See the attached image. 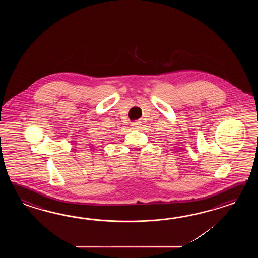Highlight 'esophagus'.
I'll return each instance as SVG.
<instances>
[{
    "label": "esophagus",
    "mask_w": 258,
    "mask_h": 258,
    "mask_svg": "<svg viewBox=\"0 0 258 258\" xmlns=\"http://www.w3.org/2000/svg\"><path fill=\"white\" fill-rule=\"evenodd\" d=\"M131 126L132 128L135 129V130H139V129L141 128V121H134V122L132 123Z\"/></svg>",
    "instance_id": "obj_1"
}]
</instances>
